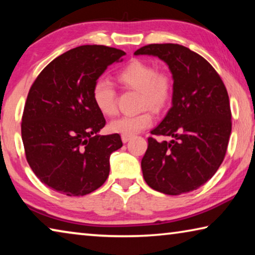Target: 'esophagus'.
<instances>
[{
    "mask_svg": "<svg viewBox=\"0 0 255 255\" xmlns=\"http://www.w3.org/2000/svg\"><path fill=\"white\" fill-rule=\"evenodd\" d=\"M130 139H131L130 135H122V141H123L124 143H127Z\"/></svg>",
    "mask_w": 255,
    "mask_h": 255,
    "instance_id": "esophagus-1",
    "label": "esophagus"
}]
</instances>
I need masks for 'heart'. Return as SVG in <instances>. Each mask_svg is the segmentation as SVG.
<instances>
[{
    "mask_svg": "<svg viewBox=\"0 0 255 255\" xmlns=\"http://www.w3.org/2000/svg\"><path fill=\"white\" fill-rule=\"evenodd\" d=\"M124 87L139 92V107H148L159 112L170 103L173 92L172 78L167 73H157L154 66L146 62L133 60L121 70L117 75ZM93 103L105 116H114L117 112L116 92L108 81L100 78L92 88ZM152 124V115L149 111H143L136 115L119 117L109 124L112 132L122 135H134L146 130Z\"/></svg>",
    "mask_w": 255,
    "mask_h": 255,
    "instance_id": "heart-1",
    "label": "heart"
}]
</instances>
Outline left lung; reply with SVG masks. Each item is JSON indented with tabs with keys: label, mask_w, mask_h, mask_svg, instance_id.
<instances>
[{
	"label": "left lung",
	"mask_w": 255,
	"mask_h": 255,
	"mask_svg": "<svg viewBox=\"0 0 255 255\" xmlns=\"http://www.w3.org/2000/svg\"><path fill=\"white\" fill-rule=\"evenodd\" d=\"M165 62L172 74V107L148 138L141 160L144 181L166 195L196 190L213 177L232 134V112L225 84L204 58L180 44H149L134 52Z\"/></svg>",
	"instance_id": "8db88e82"
}]
</instances>
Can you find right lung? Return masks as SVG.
<instances>
[{
  "label": "right lung",
  "instance_id": "right-lung-1",
  "mask_svg": "<svg viewBox=\"0 0 255 255\" xmlns=\"http://www.w3.org/2000/svg\"><path fill=\"white\" fill-rule=\"evenodd\" d=\"M124 51L82 45L62 53L42 70L23 108L21 138L35 175L51 189L84 196L104 185L112 152L123 146L120 134L100 135L104 115L92 88Z\"/></svg>",
  "mask_w": 255,
  "mask_h": 255
}]
</instances>
